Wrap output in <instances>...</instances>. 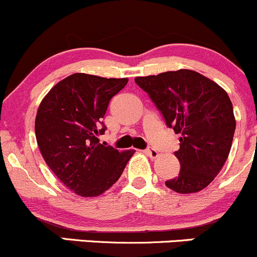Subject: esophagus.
I'll return each instance as SVG.
<instances>
[{
  "label": "esophagus",
  "instance_id": "1",
  "mask_svg": "<svg viewBox=\"0 0 257 257\" xmlns=\"http://www.w3.org/2000/svg\"><path fill=\"white\" fill-rule=\"evenodd\" d=\"M144 153L148 155V157L152 158V159H155V158L159 157V153H158L155 149H147Z\"/></svg>",
  "mask_w": 257,
  "mask_h": 257
}]
</instances>
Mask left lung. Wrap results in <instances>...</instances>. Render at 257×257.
Returning a JSON list of instances; mask_svg holds the SVG:
<instances>
[{"instance_id":"left-lung-1","label":"left lung","mask_w":257,"mask_h":257,"mask_svg":"<svg viewBox=\"0 0 257 257\" xmlns=\"http://www.w3.org/2000/svg\"><path fill=\"white\" fill-rule=\"evenodd\" d=\"M169 128L180 134L174 153L180 163L178 177L165 185L179 194L198 193L224 167L236 120L229 95L217 83L191 69L137 77Z\"/></svg>"}]
</instances>
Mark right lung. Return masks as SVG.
Segmentation results:
<instances>
[{
    "mask_svg": "<svg viewBox=\"0 0 257 257\" xmlns=\"http://www.w3.org/2000/svg\"><path fill=\"white\" fill-rule=\"evenodd\" d=\"M128 78L74 73L45 95L35 121L43 159L57 178L83 198L102 195L123 173L134 150L99 143L109 100Z\"/></svg>",
    "mask_w": 257,
    "mask_h": 257,
    "instance_id": "add662e5",
    "label": "right lung"
}]
</instances>
